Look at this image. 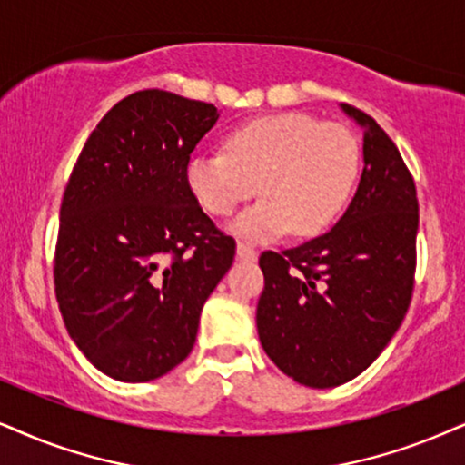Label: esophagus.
I'll return each mask as SVG.
<instances>
[{"label": "esophagus", "instance_id": "34e87169", "mask_svg": "<svg viewBox=\"0 0 465 465\" xmlns=\"http://www.w3.org/2000/svg\"><path fill=\"white\" fill-rule=\"evenodd\" d=\"M236 252H238L240 260H244V262H255L257 260V251L252 249V246L244 244V242H238Z\"/></svg>", "mask_w": 465, "mask_h": 465}]
</instances>
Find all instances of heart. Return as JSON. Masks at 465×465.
Returning <instances> with one entry per match:
<instances>
[{
	"label": "heart",
	"instance_id": "heart-1",
	"mask_svg": "<svg viewBox=\"0 0 465 465\" xmlns=\"http://www.w3.org/2000/svg\"><path fill=\"white\" fill-rule=\"evenodd\" d=\"M361 169V148L343 124L307 114L255 117L225 137V152H195L186 164L189 189L205 213L227 216L263 195L232 223L246 240L290 229L315 236L343 213Z\"/></svg>",
	"mask_w": 465,
	"mask_h": 465
}]
</instances>
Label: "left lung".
Segmentation results:
<instances>
[{
  "instance_id": "obj_1",
  "label": "left lung",
  "mask_w": 465,
  "mask_h": 465,
  "mask_svg": "<svg viewBox=\"0 0 465 465\" xmlns=\"http://www.w3.org/2000/svg\"><path fill=\"white\" fill-rule=\"evenodd\" d=\"M362 128V175L337 225L296 249L260 257L262 348L298 384L332 389L381 354L414 290L419 199L392 139L364 111L341 104Z\"/></svg>"
}]
</instances>
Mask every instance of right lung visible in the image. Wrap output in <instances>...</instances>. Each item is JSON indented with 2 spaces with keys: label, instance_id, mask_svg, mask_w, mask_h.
Segmentation results:
<instances>
[{
  "label": "right lung",
  "instance_id": "obj_1",
  "mask_svg": "<svg viewBox=\"0 0 465 465\" xmlns=\"http://www.w3.org/2000/svg\"><path fill=\"white\" fill-rule=\"evenodd\" d=\"M214 104L163 90L122 98L87 137L60 208L55 296L76 348L120 381L172 371L195 345L199 315L232 266L186 182Z\"/></svg>",
  "mask_w": 465,
  "mask_h": 465
}]
</instances>
